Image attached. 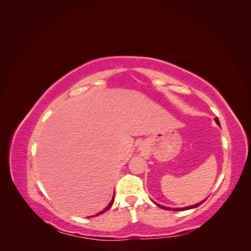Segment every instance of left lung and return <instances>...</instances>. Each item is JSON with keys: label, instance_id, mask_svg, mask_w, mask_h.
Returning <instances> with one entry per match:
<instances>
[{"label": "left lung", "instance_id": "1", "mask_svg": "<svg viewBox=\"0 0 251 251\" xmlns=\"http://www.w3.org/2000/svg\"><path fill=\"white\" fill-rule=\"evenodd\" d=\"M215 120H216V123L220 126V123H219V119L218 118H215ZM205 201V200H204ZM204 201H202V202H200V203H197V204H195V205H192V206H187V207H182V208H171V207H165V206H162V205H160V204H157L159 207L160 208H163V209H166V210H175V211H178V210H186V209H192V208H195V207H198L199 205H201Z\"/></svg>", "mask_w": 251, "mask_h": 251}]
</instances>
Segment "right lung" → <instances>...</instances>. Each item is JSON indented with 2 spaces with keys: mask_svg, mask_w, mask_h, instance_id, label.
Wrapping results in <instances>:
<instances>
[{
  "mask_svg": "<svg viewBox=\"0 0 251 251\" xmlns=\"http://www.w3.org/2000/svg\"><path fill=\"white\" fill-rule=\"evenodd\" d=\"M113 202H114V197H113V199L111 200V202H110V204L108 205V206H107V207H105V208H104V209H103L102 211H100V212H98V214H97V215H95V217H96V216H100V215H101V214H103V212H104V211H107V210H108V209H109V208H110V207L112 206V204H113Z\"/></svg>",
  "mask_w": 251,
  "mask_h": 251,
  "instance_id": "right-lung-1",
  "label": "right lung"
}]
</instances>
